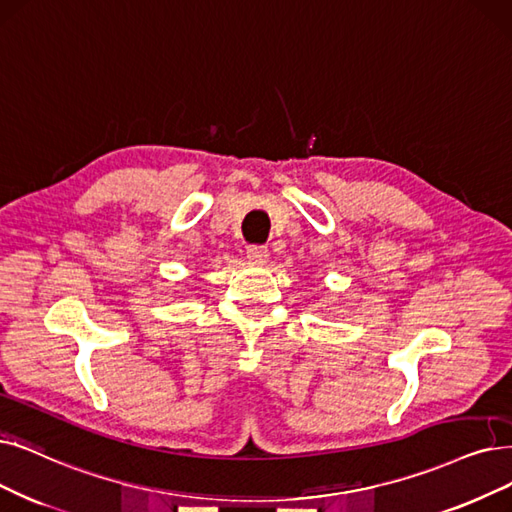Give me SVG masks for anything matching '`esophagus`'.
<instances>
[{
  "instance_id": "esophagus-1",
  "label": "esophagus",
  "mask_w": 512,
  "mask_h": 512,
  "mask_svg": "<svg viewBox=\"0 0 512 512\" xmlns=\"http://www.w3.org/2000/svg\"><path fill=\"white\" fill-rule=\"evenodd\" d=\"M269 258V250L262 248V245H252V248H248V260L254 262V264H264Z\"/></svg>"
}]
</instances>
